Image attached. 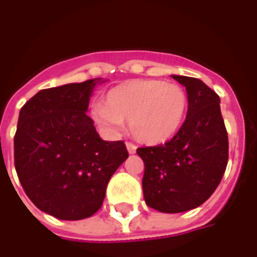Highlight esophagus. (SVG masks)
Wrapping results in <instances>:
<instances>
[{"label": "esophagus", "mask_w": 257, "mask_h": 257, "mask_svg": "<svg viewBox=\"0 0 257 257\" xmlns=\"http://www.w3.org/2000/svg\"><path fill=\"white\" fill-rule=\"evenodd\" d=\"M126 149H128L129 154H134V153H136V146H135L134 143H131V142L126 143Z\"/></svg>", "instance_id": "1"}]
</instances>
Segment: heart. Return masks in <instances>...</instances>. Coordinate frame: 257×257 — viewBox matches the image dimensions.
<instances>
[{
	"label": "heart",
	"instance_id": "heart-1",
	"mask_svg": "<svg viewBox=\"0 0 257 257\" xmlns=\"http://www.w3.org/2000/svg\"><path fill=\"white\" fill-rule=\"evenodd\" d=\"M189 96L182 85L162 79H132L107 92L104 103L90 107V115L108 134L128 121L134 138L146 145L171 140L183 125Z\"/></svg>",
	"mask_w": 257,
	"mask_h": 257
}]
</instances>
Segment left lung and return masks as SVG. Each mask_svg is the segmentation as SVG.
<instances>
[{
  "label": "left lung",
  "mask_w": 257,
  "mask_h": 257,
  "mask_svg": "<svg viewBox=\"0 0 257 257\" xmlns=\"http://www.w3.org/2000/svg\"><path fill=\"white\" fill-rule=\"evenodd\" d=\"M186 86L189 110L182 128L165 145L139 147L145 162L143 195L164 213L194 209L213 194L228 161V136L220 97L201 79L172 75Z\"/></svg>",
  "instance_id": "obj_1"
}]
</instances>
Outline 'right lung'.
I'll return each instance as SVG.
<instances>
[{
  "instance_id": "1",
  "label": "right lung",
  "mask_w": 257,
  "mask_h": 257,
  "mask_svg": "<svg viewBox=\"0 0 257 257\" xmlns=\"http://www.w3.org/2000/svg\"><path fill=\"white\" fill-rule=\"evenodd\" d=\"M97 79L40 90L20 108L15 168L38 209L81 220L100 209L108 180L128 158L122 140H101L86 115Z\"/></svg>"
}]
</instances>
